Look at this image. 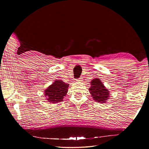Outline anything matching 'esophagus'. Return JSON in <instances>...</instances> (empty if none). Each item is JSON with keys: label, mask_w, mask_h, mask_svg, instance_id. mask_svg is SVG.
Listing matches in <instances>:
<instances>
[{"label": "esophagus", "mask_w": 149, "mask_h": 149, "mask_svg": "<svg viewBox=\"0 0 149 149\" xmlns=\"http://www.w3.org/2000/svg\"><path fill=\"white\" fill-rule=\"evenodd\" d=\"M83 78H79V79H78L77 80H76V81H77L78 82H82L83 81Z\"/></svg>", "instance_id": "esophagus-1"}]
</instances>
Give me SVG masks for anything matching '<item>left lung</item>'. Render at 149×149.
I'll return each instance as SVG.
<instances>
[{"label":"left lung","mask_w":149,"mask_h":149,"mask_svg":"<svg viewBox=\"0 0 149 149\" xmlns=\"http://www.w3.org/2000/svg\"><path fill=\"white\" fill-rule=\"evenodd\" d=\"M91 87L89 89V93L94 101L101 104L106 103L110 97V91L104 85L99 78H95L91 81Z\"/></svg>","instance_id":"1"}]
</instances>
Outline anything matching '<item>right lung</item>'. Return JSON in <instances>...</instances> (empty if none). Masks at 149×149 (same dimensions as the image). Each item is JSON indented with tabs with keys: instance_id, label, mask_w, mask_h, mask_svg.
I'll list each match as a JSON object with an SVG mask.
<instances>
[{
	"instance_id": "1",
	"label": "right lung",
	"mask_w": 149,
	"mask_h": 149,
	"mask_svg": "<svg viewBox=\"0 0 149 149\" xmlns=\"http://www.w3.org/2000/svg\"><path fill=\"white\" fill-rule=\"evenodd\" d=\"M69 85L61 80L56 79L45 89L44 96L49 102L52 104L60 102L63 101V98L68 91Z\"/></svg>"
}]
</instances>
